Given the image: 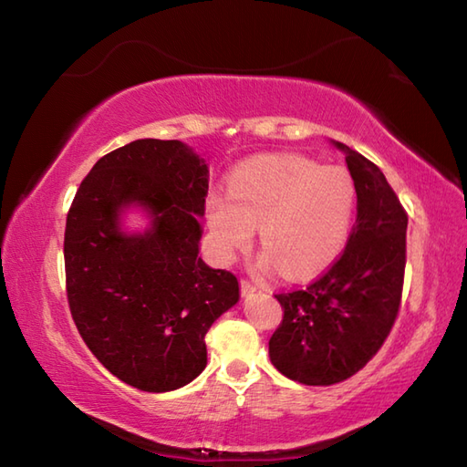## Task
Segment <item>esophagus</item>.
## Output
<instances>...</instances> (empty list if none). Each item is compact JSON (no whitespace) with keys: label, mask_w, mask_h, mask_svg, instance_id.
<instances>
[{"label":"esophagus","mask_w":467,"mask_h":467,"mask_svg":"<svg viewBox=\"0 0 467 467\" xmlns=\"http://www.w3.org/2000/svg\"><path fill=\"white\" fill-rule=\"evenodd\" d=\"M254 291H256V286H254L253 283L241 281V293H243V296H249V295H253Z\"/></svg>","instance_id":"34e87169"}]
</instances>
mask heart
<instances>
[{
    "instance_id": "heart-1",
    "label": "heart",
    "mask_w": 467,
    "mask_h": 467,
    "mask_svg": "<svg viewBox=\"0 0 467 467\" xmlns=\"http://www.w3.org/2000/svg\"><path fill=\"white\" fill-rule=\"evenodd\" d=\"M357 186L345 166H321L296 154L259 156L239 164L228 191L206 196V223L218 259L233 261L259 226L261 269L289 276L325 269L349 236Z\"/></svg>"
}]
</instances>
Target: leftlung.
Segmentation results:
<instances>
[{"instance_id":"obj_1","label":"left lung","mask_w":467,"mask_h":467,"mask_svg":"<svg viewBox=\"0 0 467 467\" xmlns=\"http://www.w3.org/2000/svg\"><path fill=\"white\" fill-rule=\"evenodd\" d=\"M357 221L341 259L306 289L276 295L283 323L269 341L271 363L305 385H333L379 351L400 311L408 214L383 172L349 146Z\"/></svg>"}]
</instances>
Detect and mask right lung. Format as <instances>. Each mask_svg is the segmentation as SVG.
Returning <instances> with one entry per match:
<instances>
[{
    "mask_svg": "<svg viewBox=\"0 0 467 467\" xmlns=\"http://www.w3.org/2000/svg\"><path fill=\"white\" fill-rule=\"evenodd\" d=\"M208 164L181 140L142 138L94 164L67 213L64 259L74 323L96 359L148 393L206 367L204 335L241 299L236 276L201 256ZM149 224L128 232L125 214Z\"/></svg>",
    "mask_w": 467,
    "mask_h": 467,
    "instance_id": "add662e5",
    "label": "right lung"
}]
</instances>
